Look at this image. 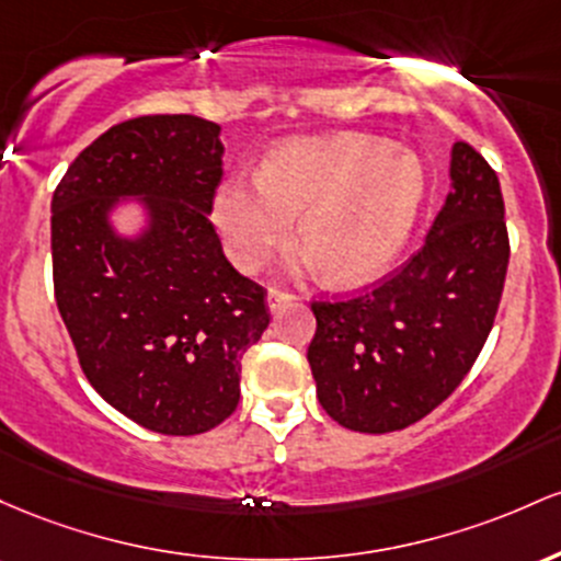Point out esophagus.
Segmentation results:
<instances>
[{
    "label": "esophagus",
    "instance_id": "34e87169",
    "mask_svg": "<svg viewBox=\"0 0 561 561\" xmlns=\"http://www.w3.org/2000/svg\"><path fill=\"white\" fill-rule=\"evenodd\" d=\"M288 301H294L291 291H280V288H270L267 291V305L273 312H278L283 305H288Z\"/></svg>",
    "mask_w": 561,
    "mask_h": 561
}]
</instances>
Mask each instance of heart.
<instances>
[{
	"instance_id": "heart-1",
	"label": "heart",
	"mask_w": 561,
	"mask_h": 561,
	"mask_svg": "<svg viewBox=\"0 0 561 561\" xmlns=\"http://www.w3.org/2000/svg\"><path fill=\"white\" fill-rule=\"evenodd\" d=\"M424 204V169L374 137L297 140L267 156L260 178H232L214 219L228 254L256 267L299 218L307 264H323L339 283H360L389 267L411 238Z\"/></svg>"
}]
</instances>
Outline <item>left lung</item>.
<instances>
[{"mask_svg": "<svg viewBox=\"0 0 561 561\" xmlns=\"http://www.w3.org/2000/svg\"><path fill=\"white\" fill-rule=\"evenodd\" d=\"M508 232L499 174L453 145L450 193L426 243L374 291L312 301L307 350L323 411L352 432L416 424L463 381L499 312Z\"/></svg>", "mask_w": 561, "mask_h": 561, "instance_id": "obj_1", "label": "left lung"}]
</instances>
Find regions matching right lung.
Segmentation results:
<instances>
[{"mask_svg":"<svg viewBox=\"0 0 561 561\" xmlns=\"http://www.w3.org/2000/svg\"><path fill=\"white\" fill-rule=\"evenodd\" d=\"M219 127L140 116L73 159L53 196L55 301L84 376L150 432L191 437L236 411L241 357L270 323L267 291L222 254L209 214L222 180ZM140 197L149 228L112 230Z\"/></svg>","mask_w":561,"mask_h":561,"instance_id":"1","label":"right lung"}]
</instances>
